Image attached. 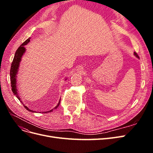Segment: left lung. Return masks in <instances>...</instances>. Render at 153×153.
Listing matches in <instances>:
<instances>
[{"instance_id": "left-lung-1", "label": "left lung", "mask_w": 153, "mask_h": 153, "mask_svg": "<svg viewBox=\"0 0 153 153\" xmlns=\"http://www.w3.org/2000/svg\"><path fill=\"white\" fill-rule=\"evenodd\" d=\"M134 55H135V57H137L138 59V58H139V57H138V55L137 54V53H135V52H134Z\"/></svg>"}]
</instances>
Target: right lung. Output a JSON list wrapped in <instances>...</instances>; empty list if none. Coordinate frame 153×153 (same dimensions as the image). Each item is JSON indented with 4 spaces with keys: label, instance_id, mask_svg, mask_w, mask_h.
<instances>
[{
    "label": "right lung",
    "instance_id": "right-lung-1",
    "mask_svg": "<svg viewBox=\"0 0 153 153\" xmlns=\"http://www.w3.org/2000/svg\"><path fill=\"white\" fill-rule=\"evenodd\" d=\"M30 38L29 39H27L24 43L21 45L20 47L18 48L17 49V50L16 51L15 55V56H14L13 61L11 64V69H10L11 78L10 79H11V86L12 87V91L13 92V94L17 97L18 100H20L21 101L23 105L24 106V107L27 110L29 111V112H31L36 113L35 111H33V110H30V108H29L27 106H25L24 104V102H22V101L21 100V98H20V94H19V93H18V89H17V87H18V86H17V75L18 73V70H19V67L20 65V62L22 61V58L23 57V55H24V53L26 52V48L25 47V46L27 45L30 42ZM66 79L67 78H66L65 80H66ZM60 102H61V99H60L59 103L56 105V106H55V108H53V109L50 110L49 111H47V112H42V113H48V112H52L53 110H55L57 108H58V106L60 105Z\"/></svg>",
    "mask_w": 153,
    "mask_h": 153
}]
</instances>
